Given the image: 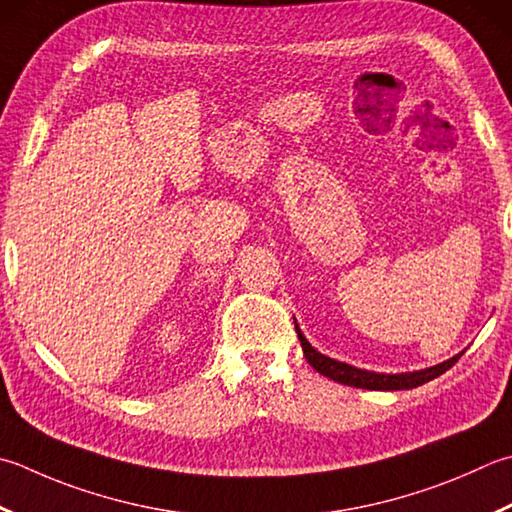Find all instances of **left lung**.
Listing matches in <instances>:
<instances>
[{
  "instance_id": "1",
  "label": "left lung",
  "mask_w": 512,
  "mask_h": 512,
  "mask_svg": "<svg viewBox=\"0 0 512 512\" xmlns=\"http://www.w3.org/2000/svg\"><path fill=\"white\" fill-rule=\"evenodd\" d=\"M295 330H297V337L299 342H302V350H304V357L306 362L313 366L319 375H324L328 379H333L337 384H344V386H355V388H366V390H408V388H417L430 379L439 377L442 373L453 366L459 355L446 359V362L437 364V366H430V368H422V370H413V373H375V370H366V368H357V366H350L346 362H337V359L322 355L317 348L310 346L308 339L304 337L302 330H299L297 322H295Z\"/></svg>"
}]
</instances>
